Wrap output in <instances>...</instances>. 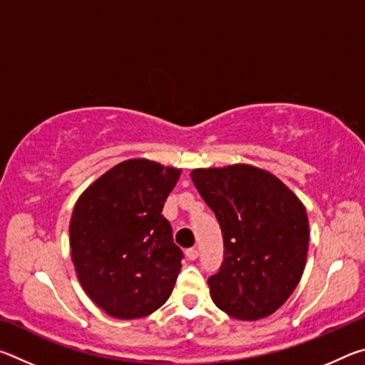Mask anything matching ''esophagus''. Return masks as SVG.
Here are the masks:
<instances>
[{"label":"esophagus","instance_id":"obj_1","mask_svg":"<svg viewBox=\"0 0 365 365\" xmlns=\"http://www.w3.org/2000/svg\"><path fill=\"white\" fill-rule=\"evenodd\" d=\"M185 255H187V257L190 259V261H196L197 256H200V252H197L196 248H188L187 251H185Z\"/></svg>","mask_w":365,"mask_h":365}]
</instances>
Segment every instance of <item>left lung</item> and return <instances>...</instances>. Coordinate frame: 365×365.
Wrapping results in <instances>:
<instances>
[{
	"label": "left lung",
	"mask_w": 365,
	"mask_h": 365,
	"mask_svg": "<svg viewBox=\"0 0 365 365\" xmlns=\"http://www.w3.org/2000/svg\"><path fill=\"white\" fill-rule=\"evenodd\" d=\"M191 180L224 238V261L207 279L215 306L240 320L274 314L306 265L304 206L279 178L252 165L195 169Z\"/></svg>",
	"instance_id": "left-lung-1"
}]
</instances>
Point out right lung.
Returning <instances> with one entry per match:
<instances>
[{
	"label": "right lung",
	"instance_id": "1",
	"mask_svg": "<svg viewBox=\"0 0 365 365\" xmlns=\"http://www.w3.org/2000/svg\"><path fill=\"white\" fill-rule=\"evenodd\" d=\"M178 175V169L153 160H125L73 207L69 230L77 277L109 316H150L174 289L183 252L160 212Z\"/></svg>",
	"mask_w": 365,
	"mask_h": 365
}]
</instances>
